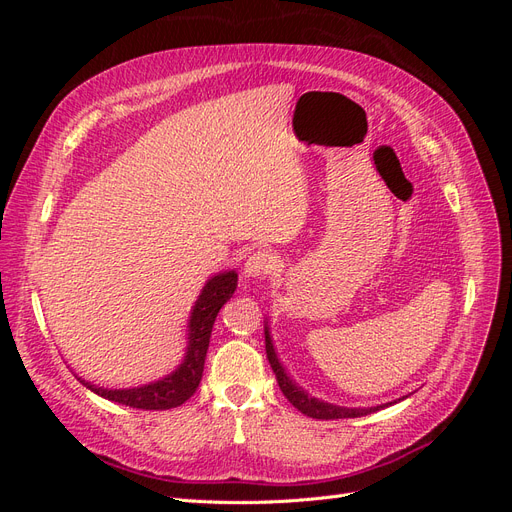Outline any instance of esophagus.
<instances>
[{"label":"esophagus","mask_w":512,"mask_h":512,"mask_svg":"<svg viewBox=\"0 0 512 512\" xmlns=\"http://www.w3.org/2000/svg\"><path fill=\"white\" fill-rule=\"evenodd\" d=\"M275 269V258L269 252H256L247 258L243 275L250 277V280H260V277H267Z\"/></svg>","instance_id":"34e87169"}]
</instances>
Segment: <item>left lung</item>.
<instances>
[{
    "instance_id": "8db88e82",
    "label": "left lung",
    "mask_w": 512,
    "mask_h": 512,
    "mask_svg": "<svg viewBox=\"0 0 512 512\" xmlns=\"http://www.w3.org/2000/svg\"><path fill=\"white\" fill-rule=\"evenodd\" d=\"M265 348H267V359H269V363L273 367V374L277 378V384H280L282 393L286 395V399L290 401V404L297 408V410H301L305 416L322 418V421H335V418H359V416L376 412L380 408H389L391 404H397V401H389V404L374 406V408H346V406H335V404H329V401H322L318 397H312L286 374V369H284V365L280 361V356H277L275 346H273L269 322H265Z\"/></svg>"
}]
</instances>
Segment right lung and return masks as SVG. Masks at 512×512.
<instances>
[{
	"label": "right lung",
	"mask_w": 512,
	"mask_h": 512,
	"mask_svg": "<svg viewBox=\"0 0 512 512\" xmlns=\"http://www.w3.org/2000/svg\"><path fill=\"white\" fill-rule=\"evenodd\" d=\"M237 290V273L235 271H222L211 275L200 290L198 299L192 305L188 329H185V346L183 361L160 380H153L141 386H132V389H104L89 380H83V386L96 395L115 401L138 410H170L181 406L188 401L200 384L205 369V356L209 350V339L213 331V322L218 318L222 305L235 294Z\"/></svg>",
	"instance_id": "right-lung-1"
}]
</instances>
